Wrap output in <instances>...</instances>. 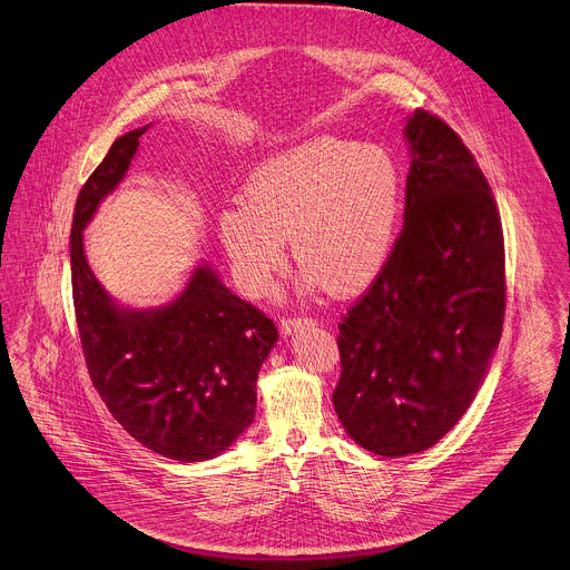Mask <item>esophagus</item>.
Returning <instances> with one entry per match:
<instances>
[{"instance_id": "esophagus-1", "label": "esophagus", "mask_w": 570, "mask_h": 570, "mask_svg": "<svg viewBox=\"0 0 570 570\" xmlns=\"http://www.w3.org/2000/svg\"><path fill=\"white\" fill-rule=\"evenodd\" d=\"M316 323L312 318H282V332L284 334H293L302 327H314Z\"/></svg>"}]
</instances>
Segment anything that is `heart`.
Wrapping results in <instances>:
<instances>
[{
  "label": "heart",
  "instance_id": "1",
  "mask_svg": "<svg viewBox=\"0 0 570 570\" xmlns=\"http://www.w3.org/2000/svg\"><path fill=\"white\" fill-rule=\"evenodd\" d=\"M247 202L220 214V238L247 295H264L286 266L288 236L308 288H368L402 223V170L375 142L316 136L256 166Z\"/></svg>",
  "mask_w": 570,
  "mask_h": 570
}]
</instances>
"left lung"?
I'll use <instances>...</instances> for the list:
<instances>
[{
  "mask_svg": "<svg viewBox=\"0 0 570 570\" xmlns=\"http://www.w3.org/2000/svg\"><path fill=\"white\" fill-rule=\"evenodd\" d=\"M404 225L389 264L338 323V421L382 456L443 439L482 386L504 321V238L471 149L416 109Z\"/></svg>",
  "mask_w": 570,
  "mask_h": 570,
  "instance_id": "obj_1",
  "label": "left lung"
}]
</instances>
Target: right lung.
I'll return each mask as SVG.
<instances>
[{
	"instance_id": "add662e5",
	"label": "right lung",
	"mask_w": 570,
	"mask_h": 570,
	"mask_svg": "<svg viewBox=\"0 0 570 570\" xmlns=\"http://www.w3.org/2000/svg\"><path fill=\"white\" fill-rule=\"evenodd\" d=\"M145 129L120 136L77 197L75 316L90 380L114 419L145 448L193 463L218 456L252 425L258 368L277 327L206 264L175 302L147 312L118 306L95 279L83 229L127 175Z\"/></svg>"
}]
</instances>
